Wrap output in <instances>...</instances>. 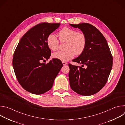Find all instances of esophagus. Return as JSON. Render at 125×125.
Segmentation results:
<instances>
[{"label":"esophagus","mask_w":125,"mask_h":125,"mask_svg":"<svg viewBox=\"0 0 125 125\" xmlns=\"http://www.w3.org/2000/svg\"><path fill=\"white\" fill-rule=\"evenodd\" d=\"M62 64H63V65L64 66H65V65H67L68 63H67V62H62Z\"/></svg>","instance_id":"34e87169"}]
</instances>
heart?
<instances>
[{"label":"heart","mask_w":125,"mask_h":125,"mask_svg":"<svg viewBox=\"0 0 125 125\" xmlns=\"http://www.w3.org/2000/svg\"><path fill=\"white\" fill-rule=\"evenodd\" d=\"M59 40L61 42H66L64 51H59L53 53L54 58L63 62L72 59L75 54L80 55L84 51L86 45V38L84 32L76 29L64 27L58 32ZM48 47L53 51L58 49L59 41L53 34H49L46 39Z\"/></svg>","instance_id":"heart-1"}]
</instances>
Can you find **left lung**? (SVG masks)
<instances>
[{"label": "left lung", "instance_id": "obj_1", "mask_svg": "<svg viewBox=\"0 0 125 125\" xmlns=\"http://www.w3.org/2000/svg\"><path fill=\"white\" fill-rule=\"evenodd\" d=\"M70 25L80 29L86 38L84 51L73 60L82 66L68 65L70 85L79 94L91 95L100 91L106 83L112 67L113 57L107 42L96 28L88 23Z\"/></svg>", "mask_w": 125, "mask_h": 125}]
</instances>
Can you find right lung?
I'll return each mask as SVG.
<instances>
[{
    "instance_id": "obj_1",
    "label": "right lung",
    "mask_w": 125,
    "mask_h": 125,
    "mask_svg": "<svg viewBox=\"0 0 125 125\" xmlns=\"http://www.w3.org/2000/svg\"><path fill=\"white\" fill-rule=\"evenodd\" d=\"M60 25L42 23L35 25L23 35L14 51L12 64L16 78L28 92L41 94L49 91L63 66L62 62L55 58L47 64L41 63L51 55L47 37Z\"/></svg>"
}]
</instances>
